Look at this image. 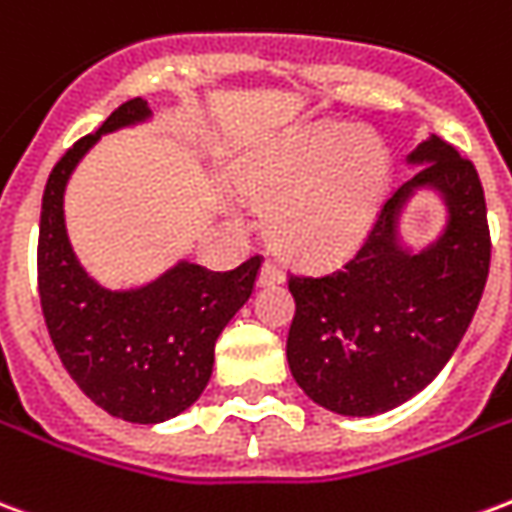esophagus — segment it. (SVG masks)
Segmentation results:
<instances>
[{
  "instance_id": "34e87169",
  "label": "esophagus",
  "mask_w": 512,
  "mask_h": 512,
  "mask_svg": "<svg viewBox=\"0 0 512 512\" xmlns=\"http://www.w3.org/2000/svg\"><path fill=\"white\" fill-rule=\"evenodd\" d=\"M282 271H279L274 263H263V268H260V274H257V285L260 288H268V285H279L282 282Z\"/></svg>"
}]
</instances>
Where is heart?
<instances>
[{"label":"heart","instance_id":"b5f03b06","mask_svg":"<svg viewBox=\"0 0 512 512\" xmlns=\"http://www.w3.org/2000/svg\"><path fill=\"white\" fill-rule=\"evenodd\" d=\"M392 164L373 134L321 126L257 147L233 167L238 194L266 213V235L301 268L348 263L373 233Z\"/></svg>","mask_w":512,"mask_h":512}]
</instances>
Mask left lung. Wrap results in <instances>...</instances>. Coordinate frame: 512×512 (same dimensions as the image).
<instances>
[{
  "mask_svg": "<svg viewBox=\"0 0 512 512\" xmlns=\"http://www.w3.org/2000/svg\"><path fill=\"white\" fill-rule=\"evenodd\" d=\"M414 178L386 202L367 244L332 277H290L288 365L332 414L376 417L422 392L450 362L483 299L491 235L472 161L430 134L406 156ZM442 202L440 233L414 247L410 202Z\"/></svg>",
  "mask_w": 512,
  "mask_h": 512,
  "instance_id": "left-lung-1",
  "label": "left lung"
}]
</instances>
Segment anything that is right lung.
Returning a JSON list of instances; mask_svg holds the SVG:
<instances>
[{"instance_id":"right-lung-1","label":"right lung","mask_w":512,"mask_h":512,"mask_svg":"<svg viewBox=\"0 0 512 512\" xmlns=\"http://www.w3.org/2000/svg\"><path fill=\"white\" fill-rule=\"evenodd\" d=\"M150 120L145 98L126 101L57 161L38 241L40 307L62 365L95 406L139 425L178 417L202 395L216 340L249 301L260 271V257L224 274L178 260L150 282L109 288L82 266L65 224L73 172L101 136Z\"/></svg>"}]
</instances>
